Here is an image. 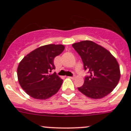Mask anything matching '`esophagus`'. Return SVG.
Here are the masks:
<instances>
[{
    "label": "esophagus",
    "mask_w": 131,
    "mask_h": 131,
    "mask_svg": "<svg viewBox=\"0 0 131 131\" xmlns=\"http://www.w3.org/2000/svg\"><path fill=\"white\" fill-rule=\"evenodd\" d=\"M69 78H70V79H74L75 78V76H69L68 77Z\"/></svg>",
    "instance_id": "1"
}]
</instances>
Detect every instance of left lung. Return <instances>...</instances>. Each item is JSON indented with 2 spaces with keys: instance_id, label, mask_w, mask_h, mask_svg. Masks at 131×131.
<instances>
[{
  "instance_id": "obj_1",
  "label": "left lung",
  "mask_w": 131,
  "mask_h": 131,
  "mask_svg": "<svg viewBox=\"0 0 131 131\" xmlns=\"http://www.w3.org/2000/svg\"><path fill=\"white\" fill-rule=\"evenodd\" d=\"M80 55L84 68L90 73L78 90L91 99H100L113 91L119 81V66L115 57L104 47L91 40L72 45Z\"/></svg>"
}]
</instances>
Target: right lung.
<instances>
[{
	"mask_svg": "<svg viewBox=\"0 0 131 131\" xmlns=\"http://www.w3.org/2000/svg\"><path fill=\"white\" fill-rule=\"evenodd\" d=\"M61 44H48L37 48L26 55L17 68L19 84L27 94L32 98L46 100L55 95L63 83L56 73L53 60L63 52Z\"/></svg>",
	"mask_w": 131,
	"mask_h": 131,
	"instance_id": "obj_1",
	"label": "right lung"
}]
</instances>
